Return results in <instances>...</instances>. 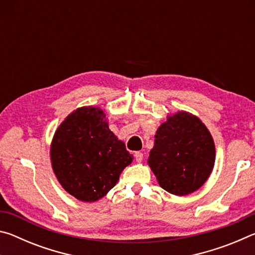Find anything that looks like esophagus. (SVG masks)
<instances>
[{
    "label": "esophagus",
    "instance_id": "obj_1",
    "mask_svg": "<svg viewBox=\"0 0 255 255\" xmlns=\"http://www.w3.org/2000/svg\"><path fill=\"white\" fill-rule=\"evenodd\" d=\"M133 156H135V159H136L137 163H140L141 161H143L144 155H143V153H140V152H136L135 154H133Z\"/></svg>",
    "mask_w": 255,
    "mask_h": 255
}]
</instances>
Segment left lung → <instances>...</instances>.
Here are the masks:
<instances>
[{
  "label": "left lung",
  "instance_id": "1",
  "mask_svg": "<svg viewBox=\"0 0 255 255\" xmlns=\"http://www.w3.org/2000/svg\"><path fill=\"white\" fill-rule=\"evenodd\" d=\"M215 158L208 128L197 116L182 110L170 114L157 128L147 163L161 188L187 196L208 180Z\"/></svg>",
  "mask_w": 255,
  "mask_h": 255
}]
</instances>
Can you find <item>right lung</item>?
<instances>
[{
	"instance_id": "right-lung-1",
	"label": "right lung",
	"mask_w": 255,
	"mask_h": 255,
	"mask_svg": "<svg viewBox=\"0 0 255 255\" xmlns=\"http://www.w3.org/2000/svg\"><path fill=\"white\" fill-rule=\"evenodd\" d=\"M132 159L99 107H81L71 112L50 145L51 167L58 182L83 202L105 197Z\"/></svg>"
}]
</instances>
